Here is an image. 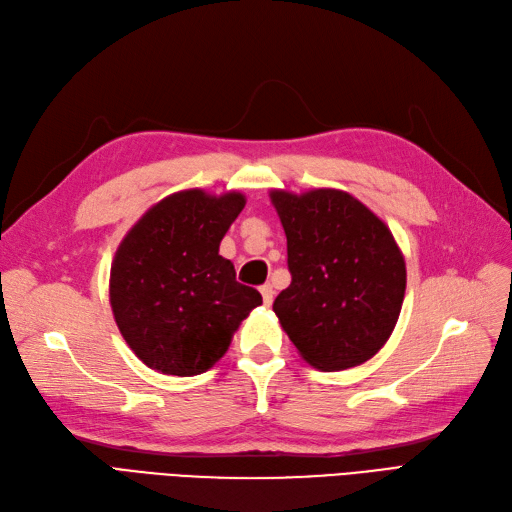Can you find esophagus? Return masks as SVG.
Instances as JSON below:
<instances>
[{"label":"esophagus","mask_w":512,"mask_h":512,"mask_svg":"<svg viewBox=\"0 0 512 512\" xmlns=\"http://www.w3.org/2000/svg\"><path fill=\"white\" fill-rule=\"evenodd\" d=\"M260 294H262V301H265V305H271L273 303V286L271 284H265L260 286Z\"/></svg>","instance_id":"34e87169"}]
</instances>
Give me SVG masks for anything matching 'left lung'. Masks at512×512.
<instances>
[{
	"instance_id": "obj_1",
	"label": "left lung",
	"mask_w": 512,
	"mask_h": 512,
	"mask_svg": "<svg viewBox=\"0 0 512 512\" xmlns=\"http://www.w3.org/2000/svg\"><path fill=\"white\" fill-rule=\"evenodd\" d=\"M288 241L292 282L273 312L303 359L339 371L391 337L406 294V262L391 230L354 196L271 192Z\"/></svg>"
}]
</instances>
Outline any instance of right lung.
<instances>
[{"label": "right lung", "instance_id": "obj_1", "mask_svg": "<svg viewBox=\"0 0 512 512\" xmlns=\"http://www.w3.org/2000/svg\"><path fill=\"white\" fill-rule=\"evenodd\" d=\"M243 207L239 192H177L153 205L121 241L111 307L123 339L147 367L170 376L203 374L262 303L220 256V241Z\"/></svg>", "mask_w": 512, "mask_h": 512}]
</instances>
